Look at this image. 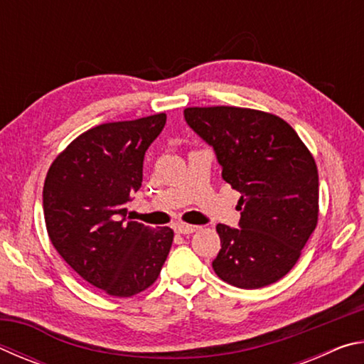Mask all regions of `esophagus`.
<instances>
[{
    "label": "esophagus",
    "instance_id": "esophagus-1",
    "mask_svg": "<svg viewBox=\"0 0 364 364\" xmlns=\"http://www.w3.org/2000/svg\"><path fill=\"white\" fill-rule=\"evenodd\" d=\"M173 228H175V232H178V234H191V232H194L199 226L188 225V223H175Z\"/></svg>",
    "mask_w": 364,
    "mask_h": 364
}]
</instances>
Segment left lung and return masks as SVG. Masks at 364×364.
<instances>
[{"label":"left lung","mask_w":364,"mask_h":364,"mask_svg":"<svg viewBox=\"0 0 364 364\" xmlns=\"http://www.w3.org/2000/svg\"><path fill=\"white\" fill-rule=\"evenodd\" d=\"M184 120L213 147L221 178L241 193L239 228L217 225L215 273L241 289L279 281L318 223L315 159L289 123L260 110L188 107Z\"/></svg>","instance_id":"obj_1"}]
</instances>
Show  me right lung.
Segmentation results:
<instances>
[{"mask_svg":"<svg viewBox=\"0 0 364 364\" xmlns=\"http://www.w3.org/2000/svg\"><path fill=\"white\" fill-rule=\"evenodd\" d=\"M167 115L104 123L72 141L48 170L43 213L54 249L72 269L115 297L154 284L173 242V230L127 218L143 183L144 154Z\"/></svg>","mask_w":364,"mask_h":364,"instance_id":"obj_1","label":"right lung"}]
</instances>
